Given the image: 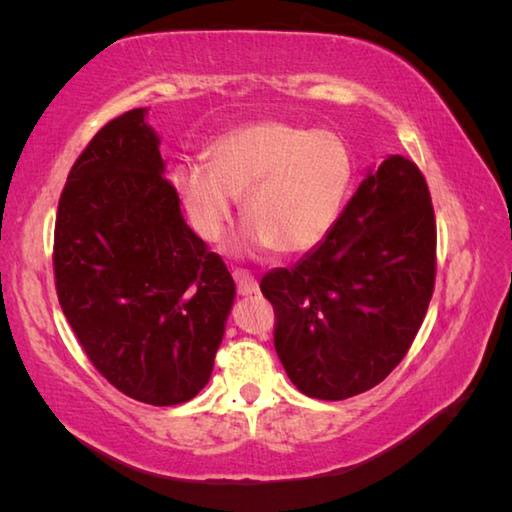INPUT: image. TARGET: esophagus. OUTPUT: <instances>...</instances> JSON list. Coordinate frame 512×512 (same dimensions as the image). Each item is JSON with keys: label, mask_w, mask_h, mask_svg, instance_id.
<instances>
[{"label": "esophagus", "mask_w": 512, "mask_h": 512, "mask_svg": "<svg viewBox=\"0 0 512 512\" xmlns=\"http://www.w3.org/2000/svg\"><path fill=\"white\" fill-rule=\"evenodd\" d=\"M232 277H235L237 291L241 293V296H253V293H257L259 284L255 280V275L246 271V268H235V271H232Z\"/></svg>", "instance_id": "esophagus-1"}]
</instances>
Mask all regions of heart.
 Returning <instances> with one entry per match:
<instances>
[{
    "instance_id": "b5f03b06",
    "label": "heart",
    "mask_w": 512,
    "mask_h": 512,
    "mask_svg": "<svg viewBox=\"0 0 512 512\" xmlns=\"http://www.w3.org/2000/svg\"><path fill=\"white\" fill-rule=\"evenodd\" d=\"M171 180L205 241L223 235L241 198L248 244L291 257L318 246L339 219L352 158L334 133L257 121L221 135L207 164H180Z\"/></svg>"
}]
</instances>
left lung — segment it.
<instances>
[{
    "mask_svg": "<svg viewBox=\"0 0 512 512\" xmlns=\"http://www.w3.org/2000/svg\"><path fill=\"white\" fill-rule=\"evenodd\" d=\"M436 284V216L418 164L370 171L327 237L259 282L289 379L316 400H348L395 370Z\"/></svg>",
    "mask_w": 512,
    "mask_h": 512,
    "instance_id": "8db88e82",
    "label": "left lung"
}]
</instances>
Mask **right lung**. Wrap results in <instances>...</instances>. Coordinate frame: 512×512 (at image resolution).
<instances>
[{"mask_svg":"<svg viewBox=\"0 0 512 512\" xmlns=\"http://www.w3.org/2000/svg\"><path fill=\"white\" fill-rule=\"evenodd\" d=\"M144 108L108 121L58 201V302L92 366L137 402L183 404L212 375L235 282L180 214Z\"/></svg>","mask_w":512,"mask_h":512,"instance_id":"1","label":"right lung"}]
</instances>
